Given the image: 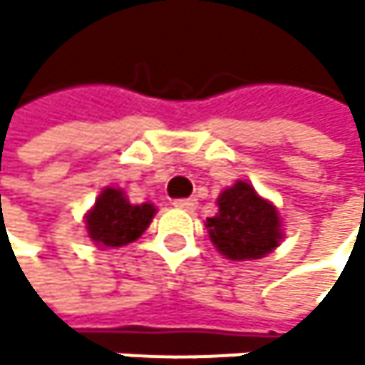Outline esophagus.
Instances as JSON below:
<instances>
[{
	"label": "esophagus",
	"instance_id": "1",
	"mask_svg": "<svg viewBox=\"0 0 365 365\" xmlns=\"http://www.w3.org/2000/svg\"><path fill=\"white\" fill-rule=\"evenodd\" d=\"M173 205L177 210H184V212H192V210H197V199H177Z\"/></svg>",
	"mask_w": 365,
	"mask_h": 365
}]
</instances>
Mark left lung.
<instances>
[{"mask_svg": "<svg viewBox=\"0 0 365 365\" xmlns=\"http://www.w3.org/2000/svg\"><path fill=\"white\" fill-rule=\"evenodd\" d=\"M217 205L219 212L205 219V230L217 252L227 260L264 258L284 238L278 207L245 179H236L225 188Z\"/></svg>", "mask_w": 365, "mask_h": 365, "instance_id": "obj_1", "label": "left lung"}]
</instances>
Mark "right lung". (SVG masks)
Listing matches in <instances>:
<instances>
[{
	"instance_id": "obj_1",
	"label": "right lung",
	"mask_w": 365,
	"mask_h": 365,
	"mask_svg": "<svg viewBox=\"0 0 365 365\" xmlns=\"http://www.w3.org/2000/svg\"><path fill=\"white\" fill-rule=\"evenodd\" d=\"M155 212L153 203H131L122 188L107 186L87 210L85 230L98 247H124L146 232Z\"/></svg>"
}]
</instances>
